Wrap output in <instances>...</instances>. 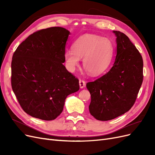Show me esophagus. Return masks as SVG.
Instances as JSON below:
<instances>
[{
  "label": "esophagus",
  "instance_id": "1",
  "mask_svg": "<svg viewBox=\"0 0 155 155\" xmlns=\"http://www.w3.org/2000/svg\"><path fill=\"white\" fill-rule=\"evenodd\" d=\"M79 87H80L81 88H83L85 87L86 85V83H85V81H83V80H81V79H79Z\"/></svg>",
  "mask_w": 155,
  "mask_h": 155
}]
</instances>
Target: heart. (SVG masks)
Masks as SVG:
<instances>
[{
  "instance_id": "obj_1",
  "label": "heart",
  "mask_w": 155,
  "mask_h": 155,
  "mask_svg": "<svg viewBox=\"0 0 155 155\" xmlns=\"http://www.w3.org/2000/svg\"><path fill=\"white\" fill-rule=\"evenodd\" d=\"M72 50L64 53L67 69L74 72L83 58L84 68L94 76L102 74L109 67L114 55L111 41L96 35H83L75 41Z\"/></svg>"
}]
</instances>
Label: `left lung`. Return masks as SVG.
I'll list each match as a JSON object with an SVG mask.
<instances>
[{
	"label": "left lung",
	"mask_w": 155,
	"mask_h": 155,
	"mask_svg": "<svg viewBox=\"0 0 155 155\" xmlns=\"http://www.w3.org/2000/svg\"><path fill=\"white\" fill-rule=\"evenodd\" d=\"M113 33L117 44L113 66L104 76L87 83L91 96L89 111L100 121L114 119L129 111L143 81L141 54L124 33Z\"/></svg>",
	"instance_id": "left-lung-1"
}]
</instances>
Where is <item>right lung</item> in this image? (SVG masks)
I'll return each instance as SVG.
<instances>
[{
  "label": "right lung",
  "mask_w": 155,
  "mask_h": 155,
  "mask_svg": "<svg viewBox=\"0 0 155 155\" xmlns=\"http://www.w3.org/2000/svg\"><path fill=\"white\" fill-rule=\"evenodd\" d=\"M70 31L51 27L34 32L21 43L12 61V87L28 114L53 120L67 97L79 91V80L63 64Z\"/></svg>",
  "instance_id": "add662e5"
}]
</instances>
